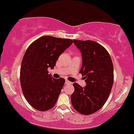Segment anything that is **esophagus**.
<instances>
[{"mask_svg": "<svg viewBox=\"0 0 134 134\" xmlns=\"http://www.w3.org/2000/svg\"><path fill=\"white\" fill-rule=\"evenodd\" d=\"M66 84H72V82H70L68 80H66Z\"/></svg>", "mask_w": 134, "mask_h": 134, "instance_id": "1", "label": "esophagus"}]
</instances>
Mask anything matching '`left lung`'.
<instances>
[{"label": "left lung", "instance_id": "1", "mask_svg": "<svg viewBox=\"0 0 134 134\" xmlns=\"http://www.w3.org/2000/svg\"><path fill=\"white\" fill-rule=\"evenodd\" d=\"M80 50L82 66L80 73L84 76L86 86L73 84L71 95L73 108L83 115L98 111L107 101L114 83V67L106 49L92 40H74Z\"/></svg>", "mask_w": 134, "mask_h": 134}]
</instances>
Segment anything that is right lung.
<instances>
[{"label": "right lung", "mask_w": 134, "mask_h": 134, "mask_svg": "<svg viewBox=\"0 0 134 134\" xmlns=\"http://www.w3.org/2000/svg\"><path fill=\"white\" fill-rule=\"evenodd\" d=\"M71 39L44 36L28 47L21 63L20 80L26 100L39 111L52 108L57 102L65 79H55L48 74L60 55L72 43Z\"/></svg>", "instance_id": "right-lung-1"}]
</instances>
